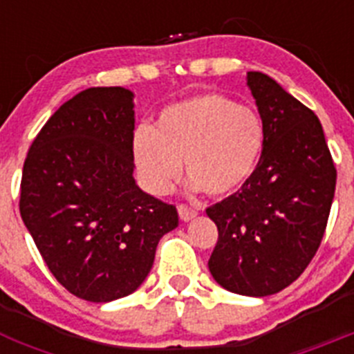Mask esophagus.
I'll return each mask as SVG.
<instances>
[{"label": "esophagus", "instance_id": "obj_1", "mask_svg": "<svg viewBox=\"0 0 354 354\" xmlns=\"http://www.w3.org/2000/svg\"><path fill=\"white\" fill-rule=\"evenodd\" d=\"M177 211H179V216H180V220H183V221L193 220V218L198 214V211H196V209L187 207V205H184V204L177 205Z\"/></svg>", "mask_w": 354, "mask_h": 354}]
</instances>
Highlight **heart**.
Returning a JSON list of instances; mask_svg holds the SVG:
<instances>
[{"label":"heart","mask_w":354,"mask_h":354,"mask_svg":"<svg viewBox=\"0 0 354 354\" xmlns=\"http://www.w3.org/2000/svg\"><path fill=\"white\" fill-rule=\"evenodd\" d=\"M264 149V124L255 109L221 93H200L161 109L154 129L133 133V159L143 186L165 195L180 171L193 189L227 196L245 186Z\"/></svg>","instance_id":"heart-1"}]
</instances>
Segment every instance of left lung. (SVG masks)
<instances>
[{
    "label": "left lung",
    "mask_w": 354,
    "mask_h": 354,
    "mask_svg": "<svg viewBox=\"0 0 354 354\" xmlns=\"http://www.w3.org/2000/svg\"><path fill=\"white\" fill-rule=\"evenodd\" d=\"M246 80L264 149L248 183L205 211L218 227L209 271L223 289L262 298L290 286L314 259L337 170L314 111L262 72Z\"/></svg>",
    "instance_id": "left-lung-1"
}]
</instances>
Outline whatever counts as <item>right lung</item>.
I'll use <instances>...</instances> for the list:
<instances>
[{
  "instance_id": "obj_1",
  "label": "right lung",
  "mask_w": 354,
  "mask_h": 354,
  "mask_svg": "<svg viewBox=\"0 0 354 354\" xmlns=\"http://www.w3.org/2000/svg\"><path fill=\"white\" fill-rule=\"evenodd\" d=\"M133 97L122 86L83 90L46 122L24 161L21 218L56 280L86 301L134 292L159 239L179 225L175 205L133 177Z\"/></svg>"
}]
</instances>
